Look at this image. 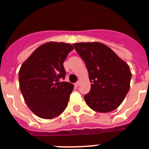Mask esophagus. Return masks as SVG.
<instances>
[{
	"instance_id": "34e87169",
	"label": "esophagus",
	"mask_w": 149,
	"mask_h": 149,
	"mask_svg": "<svg viewBox=\"0 0 149 149\" xmlns=\"http://www.w3.org/2000/svg\"><path fill=\"white\" fill-rule=\"evenodd\" d=\"M74 86H77H77H80V81H77V82H76L75 84H74Z\"/></svg>"
}]
</instances>
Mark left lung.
<instances>
[{
  "instance_id": "1",
  "label": "left lung",
  "mask_w": 149,
  "mask_h": 149,
  "mask_svg": "<svg viewBox=\"0 0 149 149\" xmlns=\"http://www.w3.org/2000/svg\"><path fill=\"white\" fill-rule=\"evenodd\" d=\"M89 72L90 91L84 100L100 113L113 111L122 104L130 89L131 72L128 65L100 42L73 44Z\"/></svg>"
}]
</instances>
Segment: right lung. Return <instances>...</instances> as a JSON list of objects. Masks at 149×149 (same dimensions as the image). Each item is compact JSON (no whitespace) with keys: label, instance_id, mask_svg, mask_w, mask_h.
<instances>
[{"label":"right lung","instance_id":"1","mask_svg":"<svg viewBox=\"0 0 149 149\" xmlns=\"http://www.w3.org/2000/svg\"><path fill=\"white\" fill-rule=\"evenodd\" d=\"M73 49L68 43H45L21 66L18 80L22 94L30 110L40 118L53 119L66 108L74 86L60 80L65 79L63 63Z\"/></svg>","mask_w":149,"mask_h":149}]
</instances>
